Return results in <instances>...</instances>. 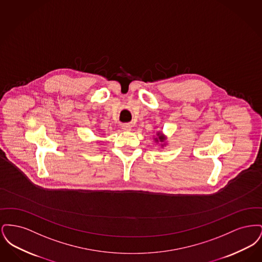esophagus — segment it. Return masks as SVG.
<instances>
[{
    "label": "esophagus",
    "instance_id": "esophagus-1",
    "mask_svg": "<svg viewBox=\"0 0 262 262\" xmlns=\"http://www.w3.org/2000/svg\"><path fill=\"white\" fill-rule=\"evenodd\" d=\"M122 129L125 132H129L132 129V125L129 124H124V125H122Z\"/></svg>",
    "mask_w": 262,
    "mask_h": 262
}]
</instances>
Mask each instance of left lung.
<instances>
[{
  "mask_svg": "<svg viewBox=\"0 0 262 262\" xmlns=\"http://www.w3.org/2000/svg\"><path fill=\"white\" fill-rule=\"evenodd\" d=\"M153 139H154V141L156 142V143H159V145L164 148V147H166L167 146V137L163 134L162 132H157L156 133V136L155 137H153Z\"/></svg>",
  "mask_w": 262,
  "mask_h": 262,
  "instance_id": "1",
  "label": "left lung"
}]
</instances>
